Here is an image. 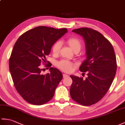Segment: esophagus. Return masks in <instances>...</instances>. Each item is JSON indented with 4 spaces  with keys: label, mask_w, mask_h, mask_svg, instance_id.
I'll list each match as a JSON object with an SVG mask.
<instances>
[{
    "label": "esophagus",
    "mask_w": 125,
    "mask_h": 125,
    "mask_svg": "<svg viewBox=\"0 0 125 125\" xmlns=\"http://www.w3.org/2000/svg\"><path fill=\"white\" fill-rule=\"evenodd\" d=\"M63 78H67V77H69L68 75L66 74H63Z\"/></svg>",
    "instance_id": "1"
}]
</instances>
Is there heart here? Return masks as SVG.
Wrapping results in <instances>:
<instances>
[{"label": "heart", "instance_id": "heart-1", "mask_svg": "<svg viewBox=\"0 0 125 125\" xmlns=\"http://www.w3.org/2000/svg\"><path fill=\"white\" fill-rule=\"evenodd\" d=\"M66 42L68 43L72 51L73 52L78 51L79 52L82 47V43L80 40L76 37L69 38L66 40ZM62 43L60 42H57L54 43L52 47V52L55 55H56L60 50L61 47ZM58 67L61 69L63 71L66 72H70L72 71L73 64L71 62L67 60H63L60 61L57 63Z\"/></svg>", "mask_w": 125, "mask_h": 125}]
</instances>
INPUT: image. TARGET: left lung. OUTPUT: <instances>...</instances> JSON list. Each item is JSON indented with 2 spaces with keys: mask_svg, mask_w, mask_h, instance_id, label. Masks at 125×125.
<instances>
[{
  "mask_svg": "<svg viewBox=\"0 0 125 125\" xmlns=\"http://www.w3.org/2000/svg\"><path fill=\"white\" fill-rule=\"evenodd\" d=\"M82 36L85 42L86 59L80 65L82 72L87 71L85 79L71 75V98L83 105L98 102L108 91L117 70V62L111 43L102 34L92 29L82 28L72 31Z\"/></svg>",
  "mask_w": 125,
  "mask_h": 125,
  "instance_id": "left-lung-1",
  "label": "left lung"
}]
</instances>
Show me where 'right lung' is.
I'll return each instance as SVG.
<instances>
[{
  "instance_id": "obj_1",
  "label": "right lung",
  "mask_w": 125,
  "mask_h": 125,
  "mask_svg": "<svg viewBox=\"0 0 125 125\" xmlns=\"http://www.w3.org/2000/svg\"><path fill=\"white\" fill-rule=\"evenodd\" d=\"M68 32L66 28L57 29L39 26L20 36L14 46L9 61V68L15 87L28 102L40 105L53 97L63 75L56 68L46 66L50 73L42 74L46 56L50 54L55 42Z\"/></svg>"
}]
</instances>
